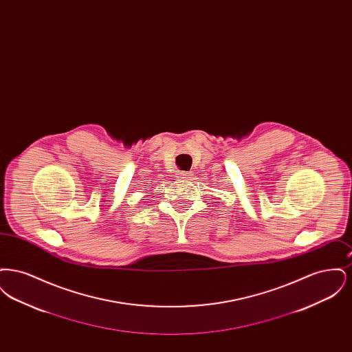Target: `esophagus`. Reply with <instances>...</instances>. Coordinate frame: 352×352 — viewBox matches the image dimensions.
Instances as JSON below:
<instances>
[{
    "instance_id": "obj_1",
    "label": "esophagus",
    "mask_w": 352,
    "mask_h": 352,
    "mask_svg": "<svg viewBox=\"0 0 352 352\" xmlns=\"http://www.w3.org/2000/svg\"><path fill=\"white\" fill-rule=\"evenodd\" d=\"M191 177H192L191 171H179V173H177V178H179V179H188Z\"/></svg>"
}]
</instances>
